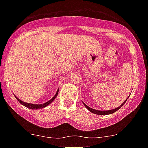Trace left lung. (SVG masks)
<instances>
[{
  "mask_svg": "<svg viewBox=\"0 0 148 148\" xmlns=\"http://www.w3.org/2000/svg\"><path fill=\"white\" fill-rule=\"evenodd\" d=\"M127 99H128V98H127ZM127 99H126V100H127ZM126 100L125 101H124L122 105H120V106H119L118 108H115V109H112V110H95V109H92V108H89V106H87V105H86V104H84V106H85L86 108H87L88 110H89V111H90V112L93 113V114H99V115H108V114H114V113L115 112V111H116V110H118L119 109H120V108H121V107H122L123 105H124V104H125V102H126Z\"/></svg>",
  "mask_w": 148,
  "mask_h": 148,
  "instance_id": "left-lung-1",
  "label": "left lung"
}]
</instances>
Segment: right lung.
Here are the masks:
<instances>
[{"instance_id":"right-lung-1","label":"right lung","mask_w":148,"mask_h":148,"mask_svg":"<svg viewBox=\"0 0 148 148\" xmlns=\"http://www.w3.org/2000/svg\"><path fill=\"white\" fill-rule=\"evenodd\" d=\"M58 93H59V90H57L56 93V95H54L53 97V99H51L49 101H48L47 102L44 103V104H40V105H35V104H31V103H27V102H24V101H22V100L20 99H18L16 96H15L16 99L19 101V103H21L22 105H23L24 106H25L26 108H28L32 109V110H34V109H40V108H45L47 107V105H49L50 103H52L53 101V100L56 98L57 95H58Z\"/></svg>"}]
</instances>
